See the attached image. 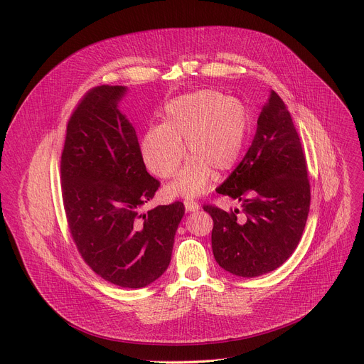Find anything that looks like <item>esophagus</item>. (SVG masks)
Returning a JSON list of instances; mask_svg holds the SVG:
<instances>
[{
  "label": "esophagus",
  "mask_w": 364,
  "mask_h": 364,
  "mask_svg": "<svg viewBox=\"0 0 364 364\" xmlns=\"http://www.w3.org/2000/svg\"><path fill=\"white\" fill-rule=\"evenodd\" d=\"M184 205H186V210L190 212V213L191 212H197L200 209V204L197 201H194V200H190V198L184 200Z\"/></svg>",
  "instance_id": "esophagus-1"
}]
</instances>
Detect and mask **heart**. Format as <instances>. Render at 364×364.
Returning a JSON list of instances; mask_svg holds the SVG:
<instances>
[{"label":"heart","instance_id":"b5f03b06","mask_svg":"<svg viewBox=\"0 0 364 364\" xmlns=\"http://www.w3.org/2000/svg\"><path fill=\"white\" fill-rule=\"evenodd\" d=\"M249 131L245 103L213 89H201L171 99L163 124L151 127L141 142L142 159L160 178L173 177L183 159L186 141L191 157L170 191L197 196L215 177L230 171L242 154Z\"/></svg>","mask_w":364,"mask_h":364}]
</instances>
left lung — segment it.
<instances>
[{
    "instance_id": "1",
    "label": "left lung",
    "mask_w": 364,
    "mask_h": 364,
    "mask_svg": "<svg viewBox=\"0 0 364 364\" xmlns=\"http://www.w3.org/2000/svg\"><path fill=\"white\" fill-rule=\"evenodd\" d=\"M216 191L240 203V209L229 212L203 205L213 219L216 262L243 278L279 268L299 243L311 191L298 132L277 92H271L257 118L243 160Z\"/></svg>"
}]
</instances>
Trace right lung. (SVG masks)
Segmentation results:
<instances>
[{
    "instance_id": "1",
    "label": "right lung",
    "mask_w": 364,
    "mask_h": 364,
    "mask_svg": "<svg viewBox=\"0 0 364 364\" xmlns=\"http://www.w3.org/2000/svg\"><path fill=\"white\" fill-rule=\"evenodd\" d=\"M125 92V86L102 85L77 103L60 160L62 196L86 265L114 285L144 288L170 265L184 204L141 213L160 181L146 173L136 132L118 109Z\"/></svg>"
}]
</instances>
